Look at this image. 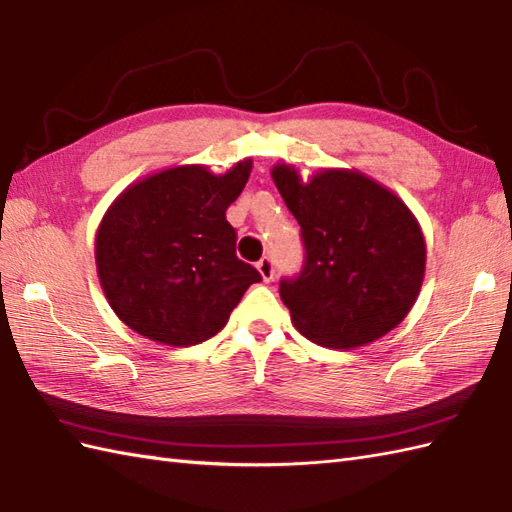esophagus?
<instances>
[{
    "mask_svg": "<svg viewBox=\"0 0 512 512\" xmlns=\"http://www.w3.org/2000/svg\"><path fill=\"white\" fill-rule=\"evenodd\" d=\"M257 270H259V275H261V279H264V281L275 279V264H272L270 257H261L257 261Z\"/></svg>",
    "mask_w": 512,
    "mask_h": 512,
    "instance_id": "1",
    "label": "esophagus"
}]
</instances>
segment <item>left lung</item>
<instances>
[{
	"mask_svg": "<svg viewBox=\"0 0 512 512\" xmlns=\"http://www.w3.org/2000/svg\"><path fill=\"white\" fill-rule=\"evenodd\" d=\"M301 224L305 261L279 294L294 327L316 344L355 349L395 329L417 301L425 240L406 202L355 170H323L303 183L288 163L272 168Z\"/></svg>",
	"mask_w": 512,
	"mask_h": 512,
	"instance_id": "left-lung-1",
	"label": "left lung"
}]
</instances>
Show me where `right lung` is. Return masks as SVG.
Returning a JSON list of instances; mask_svg holds the SVG:
<instances>
[{"mask_svg": "<svg viewBox=\"0 0 512 512\" xmlns=\"http://www.w3.org/2000/svg\"><path fill=\"white\" fill-rule=\"evenodd\" d=\"M253 161L227 174L178 165L115 198L95 235L100 285L120 320L154 342L189 347L227 325L261 275L237 259L227 220Z\"/></svg>", "mask_w": 512, "mask_h": 512, "instance_id": "add662e5", "label": "right lung"}]
</instances>
